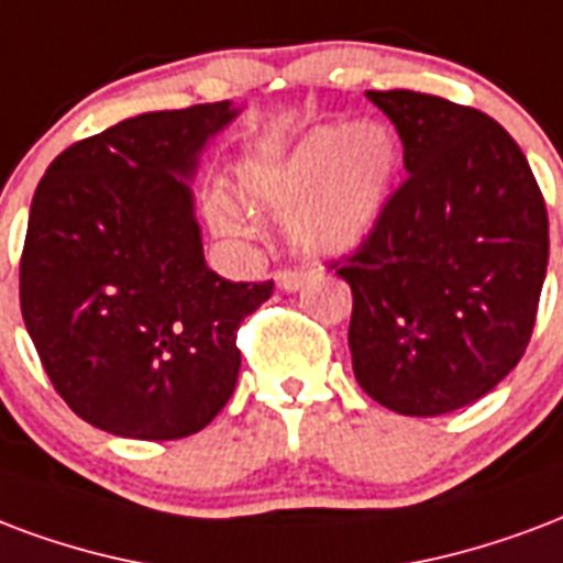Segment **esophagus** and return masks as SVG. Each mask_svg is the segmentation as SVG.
Returning <instances> with one entry per match:
<instances>
[{
    "mask_svg": "<svg viewBox=\"0 0 563 563\" xmlns=\"http://www.w3.org/2000/svg\"><path fill=\"white\" fill-rule=\"evenodd\" d=\"M274 280L280 286L283 292H295V289H301L303 280H307V271L301 268H280L274 274Z\"/></svg>",
    "mask_w": 563,
    "mask_h": 563,
    "instance_id": "34e87169",
    "label": "esophagus"
}]
</instances>
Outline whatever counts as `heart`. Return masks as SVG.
<instances>
[{"mask_svg":"<svg viewBox=\"0 0 563 563\" xmlns=\"http://www.w3.org/2000/svg\"><path fill=\"white\" fill-rule=\"evenodd\" d=\"M397 136L385 124L316 128L283 161L241 173L250 206L295 211L292 235L313 253H345L369 239L382 220L397 176ZM211 223L241 235L247 220L229 199L211 202Z\"/></svg>","mask_w":563,"mask_h":563,"instance_id":"obj_1","label":"heart"}]
</instances>
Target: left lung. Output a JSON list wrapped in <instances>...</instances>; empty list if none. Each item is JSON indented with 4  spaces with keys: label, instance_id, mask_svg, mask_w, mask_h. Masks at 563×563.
Masks as SVG:
<instances>
[{
    "label": "left lung",
    "instance_id": "1",
    "mask_svg": "<svg viewBox=\"0 0 563 563\" xmlns=\"http://www.w3.org/2000/svg\"><path fill=\"white\" fill-rule=\"evenodd\" d=\"M366 98L397 124L406 181L352 256L349 349L385 409L439 418L489 394L526 355L549 262L543 194L486 112L394 89Z\"/></svg>",
    "mask_w": 563,
    "mask_h": 563
}]
</instances>
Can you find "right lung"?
Segmentation results:
<instances>
[{
	"instance_id": "obj_1",
	"label": "right lung",
	"mask_w": 563,
	"mask_h": 563,
	"mask_svg": "<svg viewBox=\"0 0 563 563\" xmlns=\"http://www.w3.org/2000/svg\"><path fill=\"white\" fill-rule=\"evenodd\" d=\"M235 115L229 101L143 112L65 148L37 185L20 310L56 394L98 430L185 439L235 390V336L274 280L208 268L185 181Z\"/></svg>"
}]
</instances>
